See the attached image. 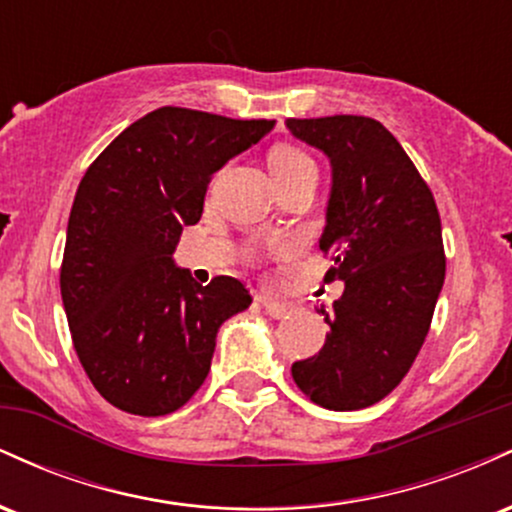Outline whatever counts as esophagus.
<instances>
[{
	"label": "esophagus",
	"mask_w": 512,
	"mask_h": 512,
	"mask_svg": "<svg viewBox=\"0 0 512 512\" xmlns=\"http://www.w3.org/2000/svg\"><path fill=\"white\" fill-rule=\"evenodd\" d=\"M257 301L262 303V308L267 310V315H272V317H284V315H289V310H291L289 303L276 301V298L269 296V293H257Z\"/></svg>",
	"instance_id": "esophagus-1"
}]
</instances>
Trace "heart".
<instances>
[{
	"mask_svg": "<svg viewBox=\"0 0 512 512\" xmlns=\"http://www.w3.org/2000/svg\"><path fill=\"white\" fill-rule=\"evenodd\" d=\"M269 168H272L274 180L296 178L301 173H317L313 158L296 146H279L269 156Z\"/></svg>",
	"mask_w": 512,
	"mask_h": 512,
	"instance_id": "heart-1",
	"label": "heart"
}]
</instances>
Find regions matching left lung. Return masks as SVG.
I'll return each mask as SVG.
<instances>
[{
    "mask_svg": "<svg viewBox=\"0 0 512 512\" xmlns=\"http://www.w3.org/2000/svg\"><path fill=\"white\" fill-rule=\"evenodd\" d=\"M296 139L330 158L332 190L320 250L327 281H344L325 346L296 361V385L320 407L366 409L390 395L424 344L445 281L436 199L407 151L378 120H296Z\"/></svg>",
    "mask_w": 512,
    "mask_h": 512,
    "instance_id": "1",
    "label": "left lung"
}]
</instances>
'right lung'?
Returning a JSON list of instances; mask_svg holds the SVG:
<instances>
[{
    "instance_id": "right-lung-1",
    "label": "right lung",
    "mask_w": 512,
    "mask_h": 512,
    "mask_svg": "<svg viewBox=\"0 0 512 512\" xmlns=\"http://www.w3.org/2000/svg\"><path fill=\"white\" fill-rule=\"evenodd\" d=\"M272 129L166 105L117 134L81 178L60 289L76 356L113 407L180 409L207 378L219 327L252 303L233 276L197 284L173 252L182 226L202 219L211 175Z\"/></svg>"
}]
</instances>
